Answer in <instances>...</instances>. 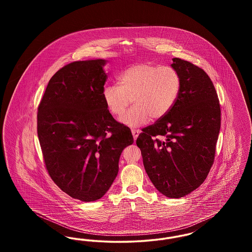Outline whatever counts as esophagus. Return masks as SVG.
Instances as JSON below:
<instances>
[{
  "label": "esophagus",
  "mask_w": 252,
  "mask_h": 252,
  "mask_svg": "<svg viewBox=\"0 0 252 252\" xmlns=\"http://www.w3.org/2000/svg\"><path fill=\"white\" fill-rule=\"evenodd\" d=\"M140 130H136V129H133L131 130L132 135H133V138H134V140L136 141L137 140V138H138V136H139V134H140Z\"/></svg>",
  "instance_id": "esophagus-1"
}]
</instances>
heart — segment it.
Masks as SVG:
<instances>
[{
    "mask_svg": "<svg viewBox=\"0 0 252 252\" xmlns=\"http://www.w3.org/2000/svg\"><path fill=\"white\" fill-rule=\"evenodd\" d=\"M118 85H107L102 91L106 108L114 116L122 115L130 102L134 107L120 118L129 127H138L163 118L180 95V74L170 66L148 63L132 65L121 72Z\"/></svg>",
    "mask_w": 252,
    "mask_h": 252,
    "instance_id": "heart-1",
    "label": "heart"
}]
</instances>
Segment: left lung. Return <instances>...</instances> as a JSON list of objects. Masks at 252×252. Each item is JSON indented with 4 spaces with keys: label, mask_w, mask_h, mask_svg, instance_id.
Masks as SVG:
<instances>
[{
    "label": "left lung",
    "mask_w": 252,
    "mask_h": 252,
    "mask_svg": "<svg viewBox=\"0 0 252 252\" xmlns=\"http://www.w3.org/2000/svg\"><path fill=\"white\" fill-rule=\"evenodd\" d=\"M172 60L181 79L180 95L163 118L143 129L136 144L157 190L180 198L203 183L214 163L221 110L209 75L189 61ZM156 135L166 140H153Z\"/></svg>",
    "instance_id": "1"
}]
</instances>
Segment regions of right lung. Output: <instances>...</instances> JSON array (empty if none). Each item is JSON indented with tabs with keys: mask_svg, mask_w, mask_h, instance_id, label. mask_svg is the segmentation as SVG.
Returning a JSON list of instances; mask_svg holds the SVG:
<instances>
[{
	"mask_svg": "<svg viewBox=\"0 0 252 252\" xmlns=\"http://www.w3.org/2000/svg\"><path fill=\"white\" fill-rule=\"evenodd\" d=\"M107 62L75 61L61 68L37 108V136L50 177L85 202L108 192L123 150L134 142L130 129L113 119L103 101Z\"/></svg>",
	"mask_w": 252,
	"mask_h": 252,
	"instance_id": "obj_1",
	"label": "right lung"
}]
</instances>
